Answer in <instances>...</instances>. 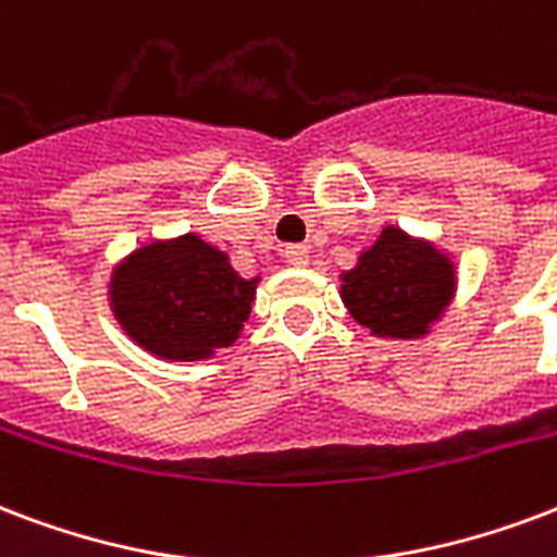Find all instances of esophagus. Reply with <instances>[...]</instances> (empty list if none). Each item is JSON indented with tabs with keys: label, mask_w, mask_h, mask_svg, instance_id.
Masks as SVG:
<instances>
[{
	"label": "esophagus",
	"mask_w": 557,
	"mask_h": 557,
	"mask_svg": "<svg viewBox=\"0 0 557 557\" xmlns=\"http://www.w3.org/2000/svg\"><path fill=\"white\" fill-rule=\"evenodd\" d=\"M286 262H292V265H307L309 262V248L307 245H286Z\"/></svg>",
	"instance_id": "1"
}]
</instances>
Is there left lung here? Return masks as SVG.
<instances>
[{"instance_id":"1","label":"left lung","mask_w":557,"mask_h":557,"mask_svg":"<svg viewBox=\"0 0 557 557\" xmlns=\"http://www.w3.org/2000/svg\"><path fill=\"white\" fill-rule=\"evenodd\" d=\"M342 297L350 315L376 335L414 338L447 309L456 274L444 253L426 242L385 227L373 248L347 271Z\"/></svg>"}]
</instances>
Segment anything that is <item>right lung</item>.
Masks as SVG:
<instances>
[{
    "label": "right lung",
    "instance_id": "1",
    "mask_svg": "<svg viewBox=\"0 0 557 557\" xmlns=\"http://www.w3.org/2000/svg\"><path fill=\"white\" fill-rule=\"evenodd\" d=\"M257 280L239 277L227 253L195 233L131 253L110 280L119 324L148 354L193 362L242 333Z\"/></svg>",
    "mask_w": 557,
    "mask_h": 557
}]
</instances>
